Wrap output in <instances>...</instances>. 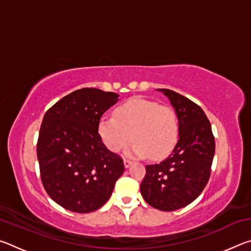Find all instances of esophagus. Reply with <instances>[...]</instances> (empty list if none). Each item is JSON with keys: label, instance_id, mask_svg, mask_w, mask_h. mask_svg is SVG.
Here are the masks:
<instances>
[{"label": "esophagus", "instance_id": "34e87169", "mask_svg": "<svg viewBox=\"0 0 251 251\" xmlns=\"http://www.w3.org/2000/svg\"><path fill=\"white\" fill-rule=\"evenodd\" d=\"M131 164H133V163H131L130 160H128V159H124V166H125V168H128Z\"/></svg>", "mask_w": 251, "mask_h": 251}]
</instances>
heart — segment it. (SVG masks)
<instances>
[{"label":"heart","instance_id":"obj_1","mask_svg":"<svg viewBox=\"0 0 251 251\" xmlns=\"http://www.w3.org/2000/svg\"><path fill=\"white\" fill-rule=\"evenodd\" d=\"M99 134L110 151H120L133 138L135 142L125 151L127 156L161 159L176 146L179 125L171 107L135 97L118 106L115 115L100 117Z\"/></svg>","mask_w":251,"mask_h":251}]
</instances>
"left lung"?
Masks as SVG:
<instances>
[{"label": "left lung", "instance_id": "8db88e82", "mask_svg": "<svg viewBox=\"0 0 251 251\" xmlns=\"http://www.w3.org/2000/svg\"><path fill=\"white\" fill-rule=\"evenodd\" d=\"M157 91L175 109L179 135L166 159L146 166L141 194L148 205L172 211L189 205L206 187L215 155V138L206 114L197 104L166 88Z\"/></svg>", "mask_w": 251, "mask_h": 251}]
</instances>
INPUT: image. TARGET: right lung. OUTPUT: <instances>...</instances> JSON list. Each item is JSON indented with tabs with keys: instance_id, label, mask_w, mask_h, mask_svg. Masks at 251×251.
I'll list each match as a JSON object with an SVG mask.
<instances>
[{
	"instance_id": "add662e5",
	"label": "right lung",
	"mask_w": 251,
	"mask_h": 251,
	"mask_svg": "<svg viewBox=\"0 0 251 251\" xmlns=\"http://www.w3.org/2000/svg\"><path fill=\"white\" fill-rule=\"evenodd\" d=\"M118 97L82 88L45 113L36 146L41 178L49 196L65 209L80 214L99 209L124 173L123 159L106 148L99 134L100 117Z\"/></svg>"
}]
</instances>
